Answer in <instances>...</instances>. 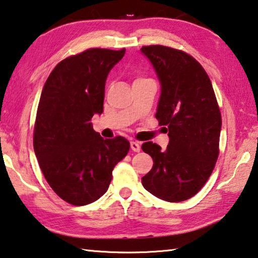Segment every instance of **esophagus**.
<instances>
[{
  "label": "esophagus",
  "instance_id": "1",
  "mask_svg": "<svg viewBox=\"0 0 258 258\" xmlns=\"http://www.w3.org/2000/svg\"><path fill=\"white\" fill-rule=\"evenodd\" d=\"M130 147L134 152H139L141 151V144L138 142H130Z\"/></svg>",
  "mask_w": 258,
  "mask_h": 258
}]
</instances>
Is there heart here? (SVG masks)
Masks as SVG:
<instances>
[{
  "mask_svg": "<svg viewBox=\"0 0 258 258\" xmlns=\"http://www.w3.org/2000/svg\"><path fill=\"white\" fill-rule=\"evenodd\" d=\"M146 80L147 79H136V80H135V82H141V81H146ZM134 82V83H135Z\"/></svg>",
  "mask_w": 258,
  "mask_h": 258,
  "instance_id": "obj_1",
  "label": "heart"
}]
</instances>
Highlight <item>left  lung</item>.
I'll use <instances>...</instances> for the list:
<instances>
[{"instance_id":"1","label":"left lung","mask_w":258,"mask_h":258,"mask_svg":"<svg viewBox=\"0 0 258 258\" xmlns=\"http://www.w3.org/2000/svg\"><path fill=\"white\" fill-rule=\"evenodd\" d=\"M161 84L155 117L167 125L169 144L146 142L153 167L142 178L150 193L168 202L187 200L204 187L218 158L222 117L206 71L192 56L164 45L143 46Z\"/></svg>"}]
</instances>
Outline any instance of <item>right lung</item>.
Masks as SVG:
<instances>
[{
  "label": "right lung",
  "instance_id": "add662e5",
  "mask_svg": "<svg viewBox=\"0 0 258 258\" xmlns=\"http://www.w3.org/2000/svg\"><path fill=\"white\" fill-rule=\"evenodd\" d=\"M125 49H88L61 60L46 79L34 125V152L62 200L84 206L107 191L115 164L129 152L124 137L104 139L92 128L103 113L105 83Z\"/></svg>",
  "mask_w": 258,
  "mask_h": 258
}]
</instances>
